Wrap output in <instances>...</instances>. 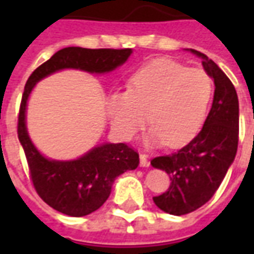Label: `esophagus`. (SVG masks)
<instances>
[{
  "label": "esophagus",
  "mask_w": 254,
  "mask_h": 254,
  "mask_svg": "<svg viewBox=\"0 0 254 254\" xmlns=\"http://www.w3.org/2000/svg\"><path fill=\"white\" fill-rule=\"evenodd\" d=\"M149 165H151V163H149V160L147 159V155H140V166H141V167H149Z\"/></svg>",
  "instance_id": "34e87169"
}]
</instances>
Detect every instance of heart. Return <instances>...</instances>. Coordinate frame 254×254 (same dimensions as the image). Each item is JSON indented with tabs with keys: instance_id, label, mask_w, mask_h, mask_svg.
I'll return each instance as SVG.
<instances>
[{
	"instance_id": "obj_1",
	"label": "heart",
	"mask_w": 254,
	"mask_h": 254,
	"mask_svg": "<svg viewBox=\"0 0 254 254\" xmlns=\"http://www.w3.org/2000/svg\"><path fill=\"white\" fill-rule=\"evenodd\" d=\"M212 98L207 73L181 64L159 60L133 74L127 91L109 98L111 122L124 137L136 136L147 121L148 145L181 147L200 130Z\"/></svg>"
}]
</instances>
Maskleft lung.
<instances>
[{"label":"left lung","mask_w":254,"mask_h":254,"mask_svg":"<svg viewBox=\"0 0 254 254\" xmlns=\"http://www.w3.org/2000/svg\"><path fill=\"white\" fill-rule=\"evenodd\" d=\"M201 58L204 70L213 80L212 107L202 129L190 143L174 154L151 160L155 169L170 176V188L154 197L156 207L170 215H185L204 205L215 194L234 162L238 147L240 106L234 85L212 60L189 49Z\"/></svg>","instance_id":"obj_1"}]
</instances>
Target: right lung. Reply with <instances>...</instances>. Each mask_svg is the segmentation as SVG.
Listing matches in <instances>:
<instances>
[{"label": "right lung", "mask_w": 254, "mask_h": 254, "mask_svg": "<svg viewBox=\"0 0 254 254\" xmlns=\"http://www.w3.org/2000/svg\"><path fill=\"white\" fill-rule=\"evenodd\" d=\"M132 49H61L32 72L24 87L17 134L30 167L32 184L43 201L58 212L80 218L99 209L118 176L138 166V154L127 144L105 143L73 160H54L42 155L27 132L25 113L32 89L42 78L64 69L103 74L127 63Z\"/></svg>", "instance_id": "right-lung-1"}]
</instances>
